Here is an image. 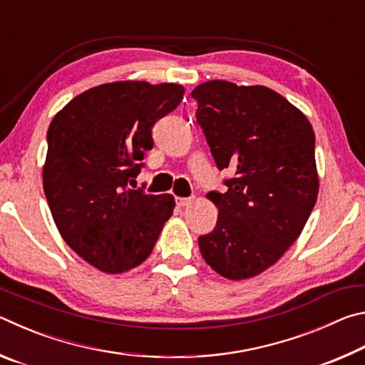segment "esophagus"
Instances as JSON below:
<instances>
[{
    "mask_svg": "<svg viewBox=\"0 0 365 365\" xmlns=\"http://www.w3.org/2000/svg\"><path fill=\"white\" fill-rule=\"evenodd\" d=\"M177 201V206L178 207H185V206H190L191 201H193V197H175Z\"/></svg>",
    "mask_w": 365,
    "mask_h": 365,
    "instance_id": "34e87169",
    "label": "esophagus"
}]
</instances>
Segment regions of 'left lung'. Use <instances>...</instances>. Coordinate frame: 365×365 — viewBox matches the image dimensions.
<instances>
[{
    "label": "left lung",
    "mask_w": 365,
    "mask_h": 365,
    "mask_svg": "<svg viewBox=\"0 0 365 365\" xmlns=\"http://www.w3.org/2000/svg\"><path fill=\"white\" fill-rule=\"evenodd\" d=\"M191 96L215 164L235 170L225 193H207L219 217L197 238L201 256L228 280L252 279L285 255L317 201L312 125L262 85L209 80Z\"/></svg>",
    "instance_id": "left-lung-1"
}]
</instances>
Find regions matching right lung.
Masks as SVG:
<instances>
[{"label":"right lung","instance_id":"1","mask_svg":"<svg viewBox=\"0 0 365 365\" xmlns=\"http://www.w3.org/2000/svg\"><path fill=\"white\" fill-rule=\"evenodd\" d=\"M177 83H103L53 117L43 190L64 242L90 265L123 274L146 261L175 207L172 195L132 190L151 128L182 101Z\"/></svg>","mask_w":365,"mask_h":365}]
</instances>
